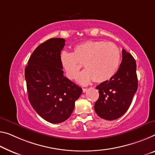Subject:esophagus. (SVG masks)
Instances as JSON below:
<instances>
[{
    "label": "esophagus",
    "mask_w": 155,
    "mask_h": 155,
    "mask_svg": "<svg viewBox=\"0 0 155 155\" xmlns=\"http://www.w3.org/2000/svg\"><path fill=\"white\" fill-rule=\"evenodd\" d=\"M87 91V89H86V88H84V89H82V91L83 93H85L86 91Z\"/></svg>",
    "instance_id": "esophagus-1"
}]
</instances>
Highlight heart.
Here are the masks:
<instances>
[{
	"mask_svg": "<svg viewBox=\"0 0 155 155\" xmlns=\"http://www.w3.org/2000/svg\"><path fill=\"white\" fill-rule=\"evenodd\" d=\"M119 48L111 42L87 41L73 48L72 53L62 51L59 62L69 80H75L83 64L86 68L78 75L77 81L87 85L94 80L105 82L117 72L120 62Z\"/></svg>",
	"mask_w": 155,
	"mask_h": 155,
	"instance_id": "obj_1",
	"label": "heart"
}]
</instances>
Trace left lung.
Here are the masks:
<instances>
[{"label": "left lung", "instance_id": "left-lung-1", "mask_svg": "<svg viewBox=\"0 0 155 155\" xmlns=\"http://www.w3.org/2000/svg\"><path fill=\"white\" fill-rule=\"evenodd\" d=\"M122 54V61L114 77L96 87L99 97L94 109L98 116L105 120L121 117L129 109L138 88L135 59L125 49Z\"/></svg>", "mask_w": 155, "mask_h": 155}]
</instances>
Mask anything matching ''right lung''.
Returning a JSON list of instances; mask_svg holds the SVG:
<instances>
[{
	"instance_id": "obj_1",
	"label": "right lung",
	"mask_w": 155,
	"mask_h": 155,
	"mask_svg": "<svg viewBox=\"0 0 155 155\" xmlns=\"http://www.w3.org/2000/svg\"><path fill=\"white\" fill-rule=\"evenodd\" d=\"M65 46L62 38H52L35 50L25 68L28 99L44 120L60 123L70 117L82 88L64 77L59 54Z\"/></svg>"
}]
</instances>
